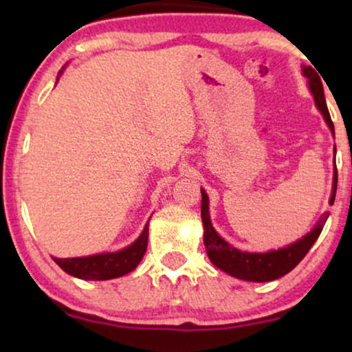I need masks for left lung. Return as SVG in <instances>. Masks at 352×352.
<instances>
[{"label": "left lung", "mask_w": 352, "mask_h": 352, "mask_svg": "<svg viewBox=\"0 0 352 352\" xmlns=\"http://www.w3.org/2000/svg\"><path fill=\"white\" fill-rule=\"evenodd\" d=\"M302 72L308 78V86L311 94L314 96V102L319 111H321L322 117H324L326 124L329 125L331 132L334 134V125L331 120L328 106H326L324 91H322V84L316 71L313 67H302ZM336 152V147H334ZM338 188V168L334 165V175H333V193H331L329 205L334 204V197H336ZM329 213L326 212L324 215L318 220L316 227H314L308 235H305L301 240H296L294 243L285 246L280 250H272L266 253H248L240 252V250L233 248L228 241H225L213 228L212 221H210L208 213V195L204 188H201V221H204V243L207 248V254L213 265L220 268L221 272L232 274V276L238 278V280L245 281H273L276 278L285 276L296 266L306 253L309 252L311 246L321 235L322 227H324L326 220H328Z\"/></svg>", "instance_id": "1"}]
</instances>
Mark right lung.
Listing matches in <instances>:
<instances>
[{"instance_id":"right-lung-1","label":"right lung","mask_w":352,"mask_h":352,"mask_svg":"<svg viewBox=\"0 0 352 352\" xmlns=\"http://www.w3.org/2000/svg\"><path fill=\"white\" fill-rule=\"evenodd\" d=\"M63 71H59V76ZM59 79V78H58ZM148 241V223L145 225L144 232L127 248L114 253H99L91 256L79 258H52L59 268L71 276L80 278V280H112V278L124 276L137 268L140 260L144 258Z\"/></svg>"}]
</instances>
